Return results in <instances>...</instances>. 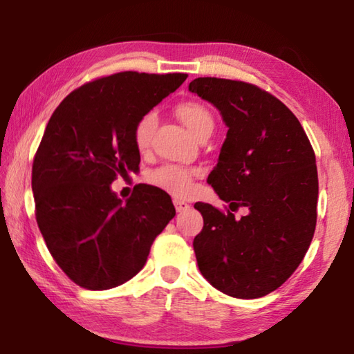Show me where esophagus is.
<instances>
[{
	"mask_svg": "<svg viewBox=\"0 0 354 354\" xmlns=\"http://www.w3.org/2000/svg\"><path fill=\"white\" fill-rule=\"evenodd\" d=\"M173 205H175L176 212H179V214L189 211V209H190L189 203H185V201H183V200H173Z\"/></svg>",
	"mask_w": 354,
	"mask_h": 354,
	"instance_id": "34e87169",
	"label": "esophagus"
}]
</instances>
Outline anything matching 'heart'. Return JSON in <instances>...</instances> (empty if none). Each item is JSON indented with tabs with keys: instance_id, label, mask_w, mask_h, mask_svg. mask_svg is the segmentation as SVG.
<instances>
[{
	"instance_id": "heart-1",
	"label": "heart",
	"mask_w": 354,
	"mask_h": 354,
	"mask_svg": "<svg viewBox=\"0 0 354 354\" xmlns=\"http://www.w3.org/2000/svg\"><path fill=\"white\" fill-rule=\"evenodd\" d=\"M175 113L179 122L187 128L196 139L211 136L214 131V117L205 104L198 101H184L178 104ZM158 127V117L153 112L143 115L134 128V145L139 153H147L151 147L154 129ZM198 171L194 169H185L179 165H162L158 170L149 173L148 181L156 187L169 192L173 196H185L190 194L194 179Z\"/></svg>"
}]
</instances>
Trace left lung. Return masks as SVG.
Here are the masks:
<instances>
[{"label": "left lung", "instance_id": "left-lung-1", "mask_svg": "<svg viewBox=\"0 0 354 354\" xmlns=\"http://www.w3.org/2000/svg\"><path fill=\"white\" fill-rule=\"evenodd\" d=\"M189 91L220 111L227 134L207 183L236 219L195 203L205 226L194 239L203 277L234 298L277 290L301 263L317 223L315 154L306 133L284 103L254 84L196 77Z\"/></svg>", "mask_w": 354, "mask_h": 354}]
</instances>
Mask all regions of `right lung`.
I'll use <instances>...</instances> for the list:
<instances>
[{
	"instance_id": "add662e5",
	"label": "right lung",
	"mask_w": 354,
	"mask_h": 354,
	"mask_svg": "<svg viewBox=\"0 0 354 354\" xmlns=\"http://www.w3.org/2000/svg\"><path fill=\"white\" fill-rule=\"evenodd\" d=\"M185 77H98L67 95L46 124L32 164L35 220L53 259L84 289H112L136 277L175 217L164 190L139 184L122 201L111 184L139 170L136 123Z\"/></svg>"
}]
</instances>
